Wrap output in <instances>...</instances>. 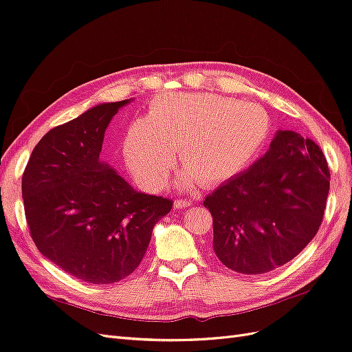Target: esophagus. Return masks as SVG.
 Returning <instances> with one entry per match:
<instances>
[{
  "instance_id": "1",
  "label": "esophagus",
  "mask_w": 352,
  "mask_h": 352,
  "mask_svg": "<svg viewBox=\"0 0 352 352\" xmlns=\"http://www.w3.org/2000/svg\"><path fill=\"white\" fill-rule=\"evenodd\" d=\"M190 206V201H188V199H176L175 201V207L176 208H185V207H189Z\"/></svg>"
}]
</instances>
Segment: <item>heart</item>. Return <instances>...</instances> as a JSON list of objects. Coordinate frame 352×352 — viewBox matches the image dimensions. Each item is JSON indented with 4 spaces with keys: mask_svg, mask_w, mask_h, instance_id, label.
Listing matches in <instances>:
<instances>
[{
    "mask_svg": "<svg viewBox=\"0 0 352 352\" xmlns=\"http://www.w3.org/2000/svg\"><path fill=\"white\" fill-rule=\"evenodd\" d=\"M269 114L260 105L219 94H164L144 120L126 127L122 151L131 173L148 192L162 190L176 164L185 185L216 186L250 166L270 136Z\"/></svg>",
    "mask_w": 352,
    "mask_h": 352,
    "instance_id": "heart-1",
    "label": "heart"
}]
</instances>
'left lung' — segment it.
<instances>
[{
  "mask_svg": "<svg viewBox=\"0 0 352 352\" xmlns=\"http://www.w3.org/2000/svg\"><path fill=\"white\" fill-rule=\"evenodd\" d=\"M329 185L320 146L279 131L264 157L204 199L217 258L242 274H263L291 261L322 225Z\"/></svg>",
  "mask_w": 352,
  "mask_h": 352,
  "instance_id": "left-lung-1",
  "label": "left lung"
}]
</instances>
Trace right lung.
Returning <instances> with one entry per match:
<instances>
[{
  "label": "right lung",
  "mask_w": 352,
  "mask_h": 352,
  "mask_svg": "<svg viewBox=\"0 0 352 352\" xmlns=\"http://www.w3.org/2000/svg\"><path fill=\"white\" fill-rule=\"evenodd\" d=\"M129 102L100 104L51 129L30 154L22 195L41 254L80 280L107 285L142 261L155 223L173 201L136 190L100 162L113 116Z\"/></svg>",
  "instance_id": "right-lung-1"
}]
</instances>
